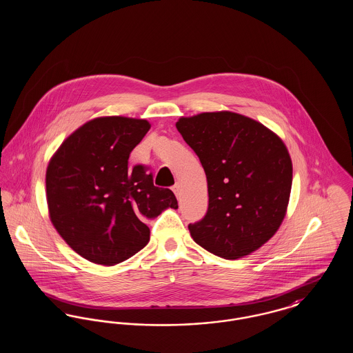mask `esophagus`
<instances>
[{
    "label": "esophagus",
    "instance_id": "esophagus-1",
    "mask_svg": "<svg viewBox=\"0 0 353 353\" xmlns=\"http://www.w3.org/2000/svg\"><path fill=\"white\" fill-rule=\"evenodd\" d=\"M180 188H181V186H180V183H176V184L172 186V190L174 192V194H176V196H179V194H180Z\"/></svg>",
    "mask_w": 353,
    "mask_h": 353
}]
</instances>
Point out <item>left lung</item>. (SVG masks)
<instances>
[{"label":"left lung","mask_w":353,"mask_h":353,"mask_svg":"<svg viewBox=\"0 0 353 353\" xmlns=\"http://www.w3.org/2000/svg\"><path fill=\"white\" fill-rule=\"evenodd\" d=\"M176 127L208 180V212L188 226L194 242L225 259L255 252L285 219L292 163L283 141L263 124L229 111L181 118Z\"/></svg>","instance_id":"left-lung-1"}]
</instances>
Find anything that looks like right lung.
Listing matches in <instances>:
<instances>
[{
  "mask_svg": "<svg viewBox=\"0 0 353 353\" xmlns=\"http://www.w3.org/2000/svg\"><path fill=\"white\" fill-rule=\"evenodd\" d=\"M150 128L143 119H94L70 134L50 160L51 222L90 262L112 266L131 258L150 241L145 222L179 208L170 189L153 185L148 165L128 167Z\"/></svg>",
  "mask_w": 353,
  "mask_h": 353,
  "instance_id": "1",
  "label": "right lung"
}]
</instances>
